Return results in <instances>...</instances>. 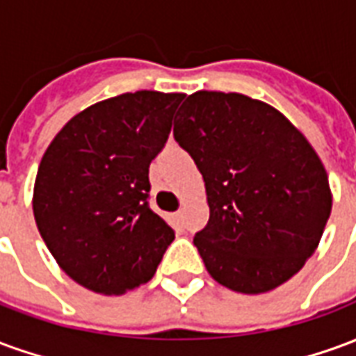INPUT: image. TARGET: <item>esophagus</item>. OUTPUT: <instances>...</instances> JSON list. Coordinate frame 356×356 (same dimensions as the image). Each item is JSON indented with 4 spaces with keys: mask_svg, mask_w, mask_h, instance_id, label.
I'll use <instances>...</instances> for the list:
<instances>
[{
    "mask_svg": "<svg viewBox=\"0 0 356 356\" xmlns=\"http://www.w3.org/2000/svg\"><path fill=\"white\" fill-rule=\"evenodd\" d=\"M175 219H177V221H183V209L175 211Z\"/></svg>",
    "mask_w": 356,
    "mask_h": 356,
    "instance_id": "34e87169",
    "label": "esophagus"
}]
</instances>
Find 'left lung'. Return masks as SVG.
Instances as JSON below:
<instances>
[{
  "instance_id": "1",
  "label": "left lung",
  "mask_w": 356,
  "mask_h": 356,
  "mask_svg": "<svg viewBox=\"0 0 356 356\" xmlns=\"http://www.w3.org/2000/svg\"><path fill=\"white\" fill-rule=\"evenodd\" d=\"M177 115L175 140L206 183L209 221L194 246L208 273L240 293L275 290L301 270L328 223L321 158L288 118L246 95L196 91Z\"/></svg>"
}]
</instances>
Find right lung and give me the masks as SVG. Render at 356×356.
<instances>
[{
  "mask_svg": "<svg viewBox=\"0 0 356 356\" xmlns=\"http://www.w3.org/2000/svg\"><path fill=\"white\" fill-rule=\"evenodd\" d=\"M183 93L135 91L95 102L45 150L34 217L58 267L83 288L120 296L148 282L175 232L148 206V168Z\"/></svg>",
  "mask_w": 356,
  "mask_h": 356,
  "instance_id": "right-lung-1",
  "label": "right lung"
}]
</instances>
